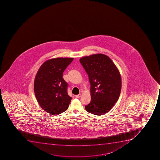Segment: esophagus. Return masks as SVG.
Returning <instances> with one entry per match:
<instances>
[{
  "mask_svg": "<svg viewBox=\"0 0 160 160\" xmlns=\"http://www.w3.org/2000/svg\"><path fill=\"white\" fill-rule=\"evenodd\" d=\"M81 94H78V95H76V98H80V97H81Z\"/></svg>",
  "mask_w": 160,
  "mask_h": 160,
  "instance_id": "obj_1",
  "label": "esophagus"
}]
</instances>
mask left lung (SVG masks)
<instances>
[{
  "mask_svg": "<svg viewBox=\"0 0 160 160\" xmlns=\"http://www.w3.org/2000/svg\"><path fill=\"white\" fill-rule=\"evenodd\" d=\"M89 77L91 100L88 112L101 116L109 112L118 100L122 80L118 70L108 56L94 54L80 59Z\"/></svg>",
  "mask_w": 160,
  "mask_h": 160,
  "instance_id": "left-lung-1",
  "label": "left lung"
}]
</instances>
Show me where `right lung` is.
<instances>
[{"label":"right lung","instance_id":"right-lung-1","mask_svg":"<svg viewBox=\"0 0 160 160\" xmlns=\"http://www.w3.org/2000/svg\"><path fill=\"white\" fill-rule=\"evenodd\" d=\"M73 58H57L44 62L35 76L34 90L37 101L46 112L58 115L68 109L71 100L68 84L62 78L63 71Z\"/></svg>","mask_w":160,"mask_h":160}]
</instances>
